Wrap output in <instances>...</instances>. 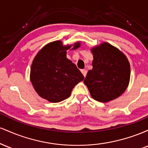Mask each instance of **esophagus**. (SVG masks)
Masks as SVG:
<instances>
[{"label": "esophagus", "instance_id": "esophagus-1", "mask_svg": "<svg viewBox=\"0 0 148 148\" xmlns=\"http://www.w3.org/2000/svg\"><path fill=\"white\" fill-rule=\"evenodd\" d=\"M81 72H82L83 75L84 76V77H86V74H87V71L86 69H81Z\"/></svg>", "mask_w": 148, "mask_h": 148}]
</instances>
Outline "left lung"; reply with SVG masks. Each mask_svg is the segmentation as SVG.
Masks as SVG:
<instances>
[{"label":"left lung","mask_w":148,"mask_h":148,"mask_svg":"<svg viewBox=\"0 0 148 148\" xmlns=\"http://www.w3.org/2000/svg\"><path fill=\"white\" fill-rule=\"evenodd\" d=\"M92 69L84 80L92 97L100 102L116 99L126 90L130 79V64L116 47L103 42L91 49Z\"/></svg>","instance_id":"8db88e82"}]
</instances>
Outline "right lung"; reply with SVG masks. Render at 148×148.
<instances>
[{
  "instance_id": "add662e5",
  "label": "right lung",
  "mask_w": 148,
  "mask_h": 148,
  "mask_svg": "<svg viewBox=\"0 0 148 148\" xmlns=\"http://www.w3.org/2000/svg\"><path fill=\"white\" fill-rule=\"evenodd\" d=\"M79 42L72 49L80 47ZM72 45L63 46L61 41L45 45L33 61L30 81L42 98L53 103L60 102L70 96L73 88L84 79L81 71L67 58V50Z\"/></svg>"
}]
</instances>
